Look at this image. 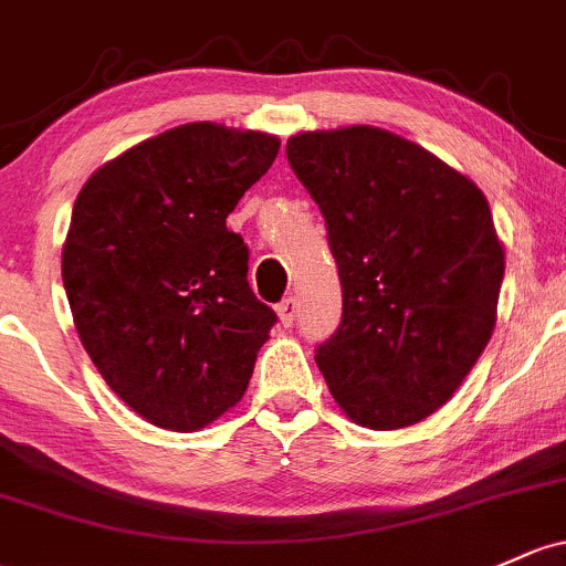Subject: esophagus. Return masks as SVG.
I'll list each match as a JSON object with an SVG mask.
<instances>
[{"label":"esophagus","mask_w":566,"mask_h":566,"mask_svg":"<svg viewBox=\"0 0 566 566\" xmlns=\"http://www.w3.org/2000/svg\"><path fill=\"white\" fill-rule=\"evenodd\" d=\"M296 313H300V305H296L294 296H285L281 305H277V315H281V324H283V326L294 324Z\"/></svg>","instance_id":"34e87169"}]
</instances>
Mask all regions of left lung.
Segmentation results:
<instances>
[{"label":"left lung","mask_w":566,"mask_h":566,"mask_svg":"<svg viewBox=\"0 0 566 566\" xmlns=\"http://www.w3.org/2000/svg\"><path fill=\"white\" fill-rule=\"evenodd\" d=\"M285 156L321 208L343 285V321L315 364L358 427H412L453 397L494 332L504 248L489 202L375 126L302 132Z\"/></svg>","instance_id":"obj_1"}]
</instances>
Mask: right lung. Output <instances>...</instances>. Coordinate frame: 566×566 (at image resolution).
<instances>
[{"label":"right lung","mask_w":566,"mask_h":566,"mask_svg":"<svg viewBox=\"0 0 566 566\" xmlns=\"http://www.w3.org/2000/svg\"><path fill=\"white\" fill-rule=\"evenodd\" d=\"M281 139L175 126L96 169L72 208L62 277L107 386L154 427L197 431L245 394L277 315L248 285L227 218Z\"/></svg>","instance_id":"1"}]
</instances>
